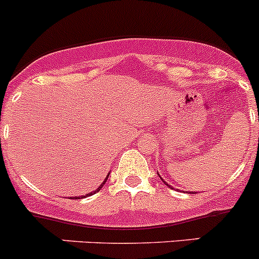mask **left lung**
I'll use <instances>...</instances> for the list:
<instances>
[{"instance_id":"left-lung-1","label":"left lung","mask_w":259,"mask_h":259,"mask_svg":"<svg viewBox=\"0 0 259 259\" xmlns=\"http://www.w3.org/2000/svg\"><path fill=\"white\" fill-rule=\"evenodd\" d=\"M258 114H259V112H258ZM158 176H159V173H158ZM159 177H160V176H159ZM160 180H162V181H163V178H162V177H160ZM163 182H164V185H167V186H168V187H170V186H169V185H168V183H167V182H165V181H163ZM191 193H193V192H191Z\"/></svg>"}]
</instances>
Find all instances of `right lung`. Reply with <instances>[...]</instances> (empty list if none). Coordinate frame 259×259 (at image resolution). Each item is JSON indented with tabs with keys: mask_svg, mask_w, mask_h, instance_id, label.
I'll return each instance as SVG.
<instances>
[{
	"mask_svg": "<svg viewBox=\"0 0 259 259\" xmlns=\"http://www.w3.org/2000/svg\"><path fill=\"white\" fill-rule=\"evenodd\" d=\"M109 176H110V173H109V175H107L106 176V178H105V181H104V182H102L101 183V185H100V187L99 188H97V190H95L94 191V192H90V193H87V195H86V196H78V197H73V199H82V197H87V196H91V195H94V193H96V192H99V191L100 190H101V187H102V186H104L105 185V183H106V181H107V178H109Z\"/></svg>",
	"mask_w": 259,
	"mask_h": 259,
	"instance_id": "add662e5",
	"label": "right lung"
}]
</instances>
